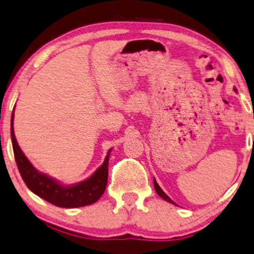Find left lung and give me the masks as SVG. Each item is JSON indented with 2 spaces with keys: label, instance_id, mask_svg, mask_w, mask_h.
Instances as JSON below:
<instances>
[{
  "label": "left lung",
  "instance_id": "8db88e82",
  "mask_svg": "<svg viewBox=\"0 0 254 254\" xmlns=\"http://www.w3.org/2000/svg\"><path fill=\"white\" fill-rule=\"evenodd\" d=\"M154 189H155V190H156V193H158V194H159V195H160L162 199H165V200H166V201H168V202H171V203H175L174 201H172V200H171V198H170V196H168V195H166V194H165V192H164V190H162L160 189V186H159V185H158V183H156V181H155V179H154Z\"/></svg>",
  "mask_w": 254,
  "mask_h": 254
}]
</instances>
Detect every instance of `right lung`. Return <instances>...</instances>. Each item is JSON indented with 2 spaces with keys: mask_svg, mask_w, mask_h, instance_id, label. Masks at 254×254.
Returning <instances> with one entry per match:
<instances>
[{
  "mask_svg": "<svg viewBox=\"0 0 254 254\" xmlns=\"http://www.w3.org/2000/svg\"><path fill=\"white\" fill-rule=\"evenodd\" d=\"M12 119H14V113L11 115L10 134L15 161H16L22 179L31 192L35 193L40 198L45 199L46 201L53 203V205L64 208L81 207V206H87L98 201L100 196L105 192L106 186H107L108 161L111 151L108 152L103 164L95 171V173L92 177L77 185L64 186L52 178L37 172L33 167V165L21 151L16 141L14 127H12Z\"/></svg>",
  "mask_w": 254,
  "mask_h": 254,
  "instance_id": "1",
  "label": "right lung"
}]
</instances>
